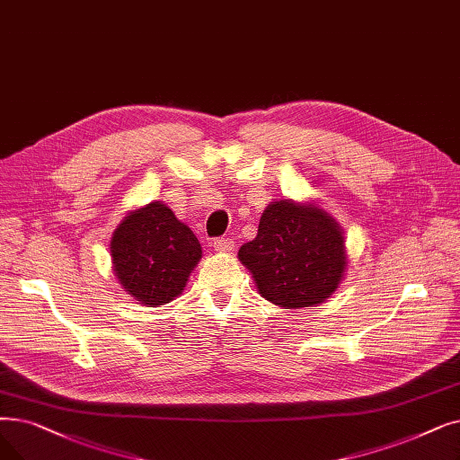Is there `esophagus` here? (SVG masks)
<instances>
[{
    "instance_id": "34e87169",
    "label": "esophagus",
    "mask_w": 460,
    "mask_h": 460,
    "mask_svg": "<svg viewBox=\"0 0 460 460\" xmlns=\"http://www.w3.org/2000/svg\"><path fill=\"white\" fill-rule=\"evenodd\" d=\"M214 250L219 253H229L234 250V243L233 238H216L214 241Z\"/></svg>"
}]
</instances>
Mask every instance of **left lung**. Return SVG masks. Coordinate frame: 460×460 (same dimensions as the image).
I'll return each instance as SVG.
<instances>
[{
	"label": "left lung",
	"instance_id": "left-lung-1",
	"mask_svg": "<svg viewBox=\"0 0 460 460\" xmlns=\"http://www.w3.org/2000/svg\"><path fill=\"white\" fill-rule=\"evenodd\" d=\"M238 259L261 296L282 308L325 303L348 267L341 224L314 203L291 199L263 210L257 236L241 246Z\"/></svg>",
	"mask_w": 460,
	"mask_h": 460
}]
</instances>
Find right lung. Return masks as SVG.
Masks as SVG:
<instances>
[{
	"label": "right lung",
	"mask_w": 460,
	"mask_h": 460,
	"mask_svg": "<svg viewBox=\"0 0 460 460\" xmlns=\"http://www.w3.org/2000/svg\"><path fill=\"white\" fill-rule=\"evenodd\" d=\"M201 255L193 231L162 201L131 210L111 238L118 282L135 301L152 308L184 291Z\"/></svg>",
	"instance_id": "obj_1"
}]
</instances>
